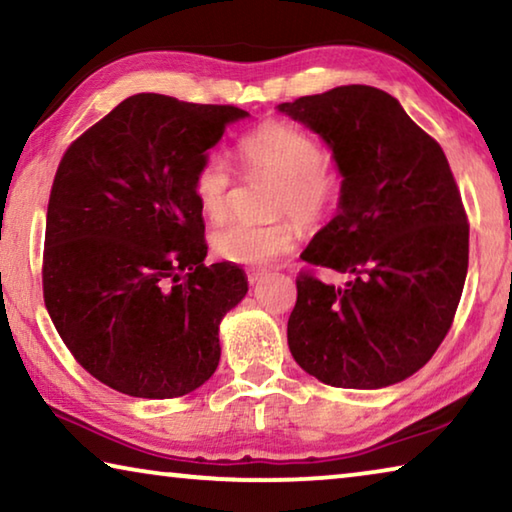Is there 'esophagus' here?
Masks as SVG:
<instances>
[{
  "label": "esophagus",
  "instance_id": "34e87169",
  "mask_svg": "<svg viewBox=\"0 0 512 512\" xmlns=\"http://www.w3.org/2000/svg\"><path fill=\"white\" fill-rule=\"evenodd\" d=\"M264 275H266V271H259V268H253V271H248V273H246V277H248V282H250V284L259 282V280H262Z\"/></svg>",
  "mask_w": 512,
  "mask_h": 512
}]
</instances>
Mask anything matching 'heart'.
I'll return each instance as SVG.
<instances>
[{"instance_id":"b5f03b06","label":"heart","mask_w":512,"mask_h":512,"mask_svg":"<svg viewBox=\"0 0 512 512\" xmlns=\"http://www.w3.org/2000/svg\"><path fill=\"white\" fill-rule=\"evenodd\" d=\"M239 158L248 171L271 173L273 214H291L271 223L230 219L212 232V250L225 262L259 266L289 253L298 239V224L318 228L336 212L343 196V171L325 151L314 133L284 119H266L248 131L237 144ZM235 178L219 155L201 160L192 192L201 212L210 221H221L230 212Z\"/></svg>"}]
</instances>
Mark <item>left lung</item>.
<instances>
[{
    "instance_id": "8db88e82",
    "label": "left lung",
    "mask_w": 512,
    "mask_h": 512,
    "mask_svg": "<svg viewBox=\"0 0 512 512\" xmlns=\"http://www.w3.org/2000/svg\"><path fill=\"white\" fill-rule=\"evenodd\" d=\"M332 146L343 171L339 214L300 257L287 325L293 359L336 388H384L427 363L461 302L470 223L440 144L400 101L343 85L280 103ZM316 267L348 272L325 285Z\"/></svg>"
}]
</instances>
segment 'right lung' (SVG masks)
<instances>
[{
    "label": "right lung",
    "instance_id": "1",
    "mask_svg": "<svg viewBox=\"0 0 512 512\" xmlns=\"http://www.w3.org/2000/svg\"><path fill=\"white\" fill-rule=\"evenodd\" d=\"M237 106L135 94L67 146L47 207L42 296L94 379L169 400L219 366V323L246 296L237 264L205 266L192 178Z\"/></svg>",
    "mask_w": 512,
    "mask_h": 512
}]
</instances>
